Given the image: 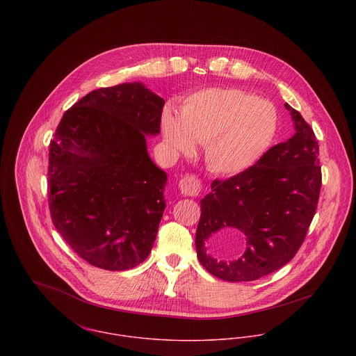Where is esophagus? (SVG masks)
<instances>
[{
  "instance_id": "1",
  "label": "esophagus",
  "mask_w": 356,
  "mask_h": 356,
  "mask_svg": "<svg viewBox=\"0 0 356 356\" xmlns=\"http://www.w3.org/2000/svg\"><path fill=\"white\" fill-rule=\"evenodd\" d=\"M202 188H203V184L196 175H186L179 181L181 193L185 195V196L196 197V196L200 195Z\"/></svg>"
}]
</instances>
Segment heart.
I'll return each instance as SVG.
<instances>
[{
  "label": "heart",
  "instance_id": "obj_1",
  "mask_svg": "<svg viewBox=\"0 0 356 356\" xmlns=\"http://www.w3.org/2000/svg\"><path fill=\"white\" fill-rule=\"evenodd\" d=\"M278 112L267 100L234 88H209L186 99L179 118L164 111L161 124L167 143L189 152L193 143L205 144L208 168L236 175L264 154L278 131Z\"/></svg>",
  "mask_w": 356,
  "mask_h": 356
}]
</instances>
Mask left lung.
<instances>
[{
	"label": "left lung",
	"mask_w": 356,
	"mask_h": 356,
	"mask_svg": "<svg viewBox=\"0 0 356 356\" xmlns=\"http://www.w3.org/2000/svg\"><path fill=\"white\" fill-rule=\"evenodd\" d=\"M296 133L264 153L254 165L225 181L215 179L202 200L196 251L204 268L225 281H254L281 268L299 251L315 215L322 174L319 147L303 116L289 104ZM243 236L246 250L222 259L207 245Z\"/></svg>",
	"instance_id": "8db88e82"
}]
</instances>
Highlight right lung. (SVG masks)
Listing matches in <instances>:
<instances>
[{
  "instance_id": "obj_1",
  "label": "right lung",
  "mask_w": 356,
  "mask_h": 356,
  "mask_svg": "<svg viewBox=\"0 0 356 356\" xmlns=\"http://www.w3.org/2000/svg\"><path fill=\"white\" fill-rule=\"evenodd\" d=\"M164 100L141 82L90 92L63 115L49 145V209L89 264L123 271L152 250L167 174L148 154Z\"/></svg>"
}]
</instances>
